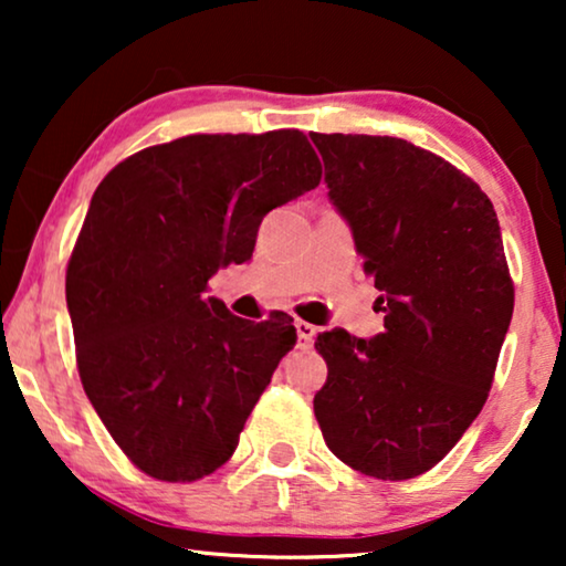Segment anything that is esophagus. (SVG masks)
I'll return each instance as SVG.
<instances>
[{"mask_svg":"<svg viewBox=\"0 0 566 566\" xmlns=\"http://www.w3.org/2000/svg\"><path fill=\"white\" fill-rule=\"evenodd\" d=\"M293 327H296V335H298V347H312L314 335H316L314 324H308L304 319H296V324H293Z\"/></svg>","mask_w":566,"mask_h":566,"instance_id":"esophagus-1","label":"esophagus"}]
</instances>
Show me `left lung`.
<instances>
[{"label":"left lung","instance_id":"left-lung-1","mask_svg":"<svg viewBox=\"0 0 566 566\" xmlns=\"http://www.w3.org/2000/svg\"><path fill=\"white\" fill-rule=\"evenodd\" d=\"M329 203L376 277L384 332L316 337L324 443L366 476H420L482 412L513 319L500 221L453 165L391 136L312 134Z\"/></svg>","mask_w":566,"mask_h":566}]
</instances>
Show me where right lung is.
Returning a JSON list of instances; mask_svg holds the SVG:
<instances>
[{"mask_svg": "<svg viewBox=\"0 0 566 566\" xmlns=\"http://www.w3.org/2000/svg\"><path fill=\"white\" fill-rule=\"evenodd\" d=\"M301 130L182 136L105 175L66 270L87 399L123 453L161 482H196L239 432L296 329L254 324L206 285L252 258L265 213L319 185Z\"/></svg>", "mask_w": 566, "mask_h": 566, "instance_id": "add662e5", "label": "right lung"}]
</instances>
